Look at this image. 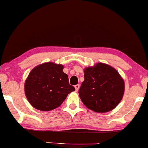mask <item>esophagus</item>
Segmentation results:
<instances>
[{
  "instance_id": "1",
  "label": "esophagus",
  "mask_w": 148,
  "mask_h": 148,
  "mask_svg": "<svg viewBox=\"0 0 148 148\" xmlns=\"http://www.w3.org/2000/svg\"><path fill=\"white\" fill-rule=\"evenodd\" d=\"M74 87H75L76 91H78V90H79V87H80V85H79V84H77V85H76V86H74Z\"/></svg>"
}]
</instances>
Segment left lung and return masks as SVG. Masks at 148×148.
Returning <instances> with one entry per match:
<instances>
[{
  "label": "left lung",
  "mask_w": 148,
  "mask_h": 148,
  "mask_svg": "<svg viewBox=\"0 0 148 148\" xmlns=\"http://www.w3.org/2000/svg\"><path fill=\"white\" fill-rule=\"evenodd\" d=\"M125 84L114 68L103 63L84 69V81L79 90L85 106L97 113L113 110L122 100Z\"/></svg>",
  "instance_id": "obj_1"
}]
</instances>
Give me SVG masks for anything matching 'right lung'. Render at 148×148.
<instances>
[{"label": "right lung", "mask_w": 148, "mask_h": 148, "mask_svg": "<svg viewBox=\"0 0 148 148\" xmlns=\"http://www.w3.org/2000/svg\"><path fill=\"white\" fill-rule=\"evenodd\" d=\"M62 69V64L47 62L30 72L25 83V93L34 108L43 111L54 109L62 104L67 95L75 90Z\"/></svg>", "instance_id": "add662e5"}]
</instances>
